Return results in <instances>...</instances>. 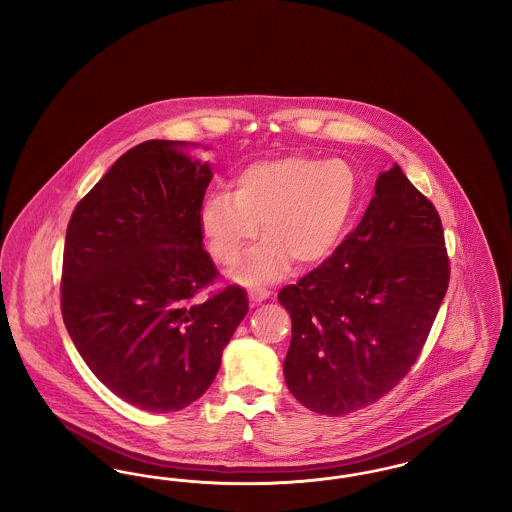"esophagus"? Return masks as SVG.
Listing matches in <instances>:
<instances>
[{
  "mask_svg": "<svg viewBox=\"0 0 512 512\" xmlns=\"http://www.w3.org/2000/svg\"><path fill=\"white\" fill-rule=\"evenodd\" d=\"M267 297H270V290H268V288H253V290L249 292V299H251L253 303H261V301H265Z\"/></svg>",
  "mask_w": 512,
  "mask_h": 512,
  "instance_id": "34e87169",
  "label": "esophagus"
}]
</instances>
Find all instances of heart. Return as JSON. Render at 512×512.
Segmentation results:
<instances>
[{
  "mask_svg": "<svg viewBox=\"0 0 512 512\" xmlns=\"http://www.w3.org/2000/svg\"><path fill=\"white\" fill-rule=\"evenodd\" d=\"M230 186L232 194L205 195L199 230L211 257L230 267L263 226L267 240L236 270L247 286L276 280L292 261L299 267L324 261L340 244L357 195L355 174L343 161L307 155L253 161Z\"/></svg>",
  "mask_w": 512,
  "mask_h": 512,
  "instance_id": "1",
  "label": "heart"
}]
</instances>
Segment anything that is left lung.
<instances>
[{"instance_id": "8db88e82", "label": "left lung", "mask_w": 512, "mask_h": 512, "mask_svg": "<svg viewBox=\"0 0 512 512\" xmlns=\"http://www.w3.org/2000/svg\"><path fill=\"white\" fill-rule=\"evenodd\" d=\"M434 203L395 165L357 228L278 293L292 317L284 376L313 413L343 416L390 393L416 363L449 286Z\"/></svg>"}]
</instances>
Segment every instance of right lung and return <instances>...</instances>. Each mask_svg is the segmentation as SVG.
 I'll return each instance as SVG.
<instances>
[{
    "label": "right lung",
    "mask_w": 512,
    "mask_h": 512,
    "mask_svg": "<svg viewBox=\"0 0 512 512\" xmlns=\"http://www.w3.org/2000/svg\"><path fill=\"white\" fill-rule=\"evenodd\" d=\"M184 142L128 149L74 207L67 226L61 313L99 380L149 413L180 411L219 372L249 303L203 249L199 209L213 178Z\"/></svg>",
    "instance_id": "obj_1"
}]
</instances>
